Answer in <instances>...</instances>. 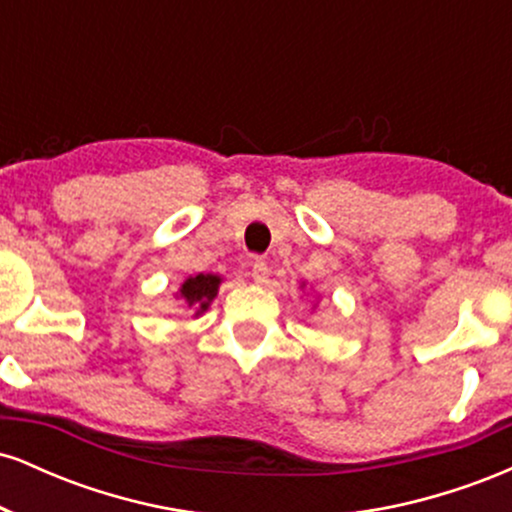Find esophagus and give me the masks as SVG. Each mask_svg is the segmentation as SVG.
I'll use <instances>...</instances> for the list:
<instances>
[{
    "label": "esophagus",
    "instance_id": "34e87169",
    "mask_svg": "<svg viewBox=\"0 0 512 512\" xmlns=\"http://www.w3.org/2000/svg\"><path fill=\"white\" fill-rule=\"evenodd\" d=\"M252 279H255V284H267V279H269L267 262H262V260L252 262Z\"/></svg>",
    "mask_w": 512,
    "mask_h": 512
}]
</instances>
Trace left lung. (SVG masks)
<instances>
[{"label": "left lung", "mask_w": 512, "mask_h": 512, "mask_svg": "<svg viewBox=\"0 0 512 512\" xmlns=\"http://www.w3.org/2000/svg\"><path fill=\"white\" fill-rule=\"evenodd\" d=\"M303 286H305V284H303ZM315 308H317V303H315V305H313V310H315Z\"/></svg>", "instance_id": "obj_1"}]
</instances>
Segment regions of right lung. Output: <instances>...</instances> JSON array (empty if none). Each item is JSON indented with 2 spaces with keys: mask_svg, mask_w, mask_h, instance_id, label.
<instances>
[{
  "mask_svg": "<svg viewBox=\"0 0 512 512\" xmlns=\"http://www.w3.org/2000/svg\"><path fill=\"white\" fill-rule=\"evenodd\" d=\"M221 281L223 279L219 274L187 276L180 289L175 291V298H180L182 305L192 310V317H202L209 310V305L214 303V298L219 296Z\"/></svg>",
  "mask_w": 512,
  "mask_h": 512,
  "instance_id": "1",
  "label": "right lung"
}]
</instances>
